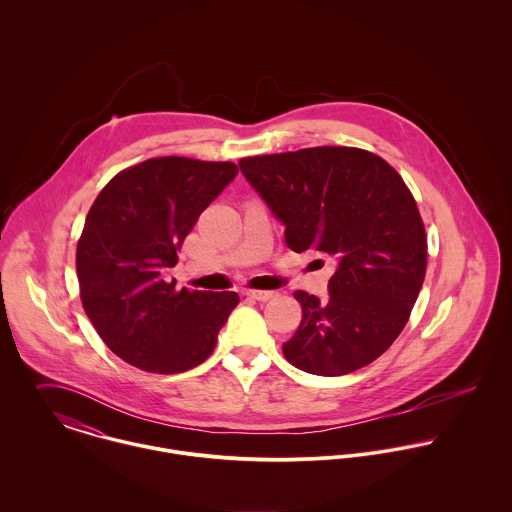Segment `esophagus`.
Instances as JSON below:
<instances>
[{"instance_id":"obj_1","label":"esophagus","mask_w":512,"mask_h":512,"mask_svg":"<svg viewBox=\"0 0 512 512\" xmlns=\"http://www.w3.org/2000/svg\"><path fill=\"white\" fill-rule=\"evenodd\" d=\"M246 295L252 297V299H258V301H268L272 299L276 292H266V290H246Z\"/></svg>"}]
</instances>
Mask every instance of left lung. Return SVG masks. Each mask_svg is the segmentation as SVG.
<instances>
[{"label":"left lung","mask_w":512,"mask_h":512,"mask_svg":"<svg viewBox=\"0 0 512 512\" xmlns=\"http://www.w3.org/2000/svg\"><path fill=\"white\" fill-rule=\"evenodd\" d=\"M238 165L286 224L293 252L337 260L327 299L293 293L303 315L284 357L319 376L376 361L408 323L428 266L424 220L404 179L359 147H305Z\"/></svg>","instance_id":"obj_1"}]
</instances>
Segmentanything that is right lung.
Returning <instances> with one entry per match:
<instances>
[{"instance_id": "right-lung-1", "label": "right lung", "mask_w": 512, "mask_h": 512, "mask_svg": "<svg viewBox=\"0 0 512 512\" xmlns=\"http://www.w3.org/2000/svg\"><path fill=\"white\" fill-rule=\"evenodd\" d=\"M236 173L230 161L153 157L112 177L92 203L76 244L80 299L100 339L126 363L175 374L215 351L238 293L177 292L161 274Z\"/></svg>"}]
</instances>
